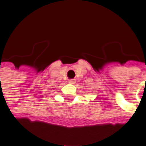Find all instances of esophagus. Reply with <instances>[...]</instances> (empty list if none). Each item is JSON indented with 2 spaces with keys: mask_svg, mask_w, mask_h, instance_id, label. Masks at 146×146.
<instances>
[{
  "mask_svg": "<svg viewBox=\"0 0 146 146\" xmlns=\"http://www.w3.org/2000/svg\"><path fill=\"white\" fill-rule=\"evenodd\" d=\"M69 83H71V84H75V79H72V80H69Z\"/></svg>",
  "mask_w": 146,
  "mask_h": 146,
  "instance_id": "esophagus-1",
  "label": "esophagus"
}]
</instances>
